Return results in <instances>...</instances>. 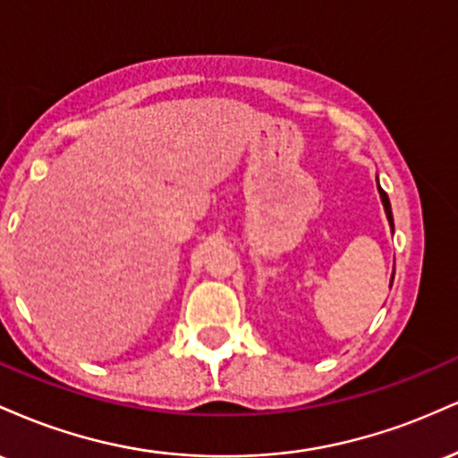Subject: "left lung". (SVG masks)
<instances>
[{
    "label": "left lung",
    "mask_w": 458,
    "mask_h": 458,
    "mask_svg": "<svg viewBox=\"0 0 458 458\" xmlns=\"http://www.w3.org/2000/svg\"><path fill=\"white\" fill-rule=\"evenodd\" d=\"M379 196H381V202H383V208H386V215H387V222H390L392 230H394V219H392V207H390V198H387V193L383 191V189L379 187ZM392 282H394V276H392ZM392 286V284H390Z\"/></svg>",
    "instance_id": "8db88e82"
}]
</instances>
